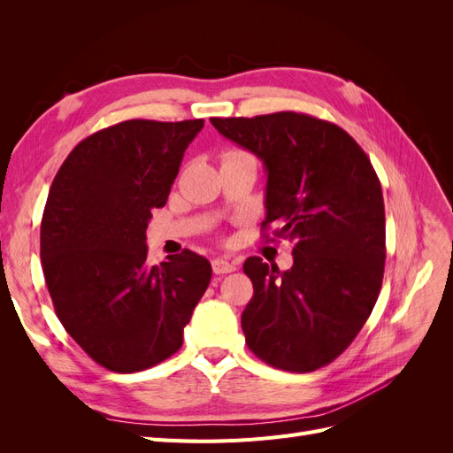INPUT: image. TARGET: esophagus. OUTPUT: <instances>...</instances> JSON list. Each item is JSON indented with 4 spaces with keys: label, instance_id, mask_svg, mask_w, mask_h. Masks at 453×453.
Instances as JSON below:
<instances>
[{
    "label": "esophagus",
    "instance_id": "1",
    "mask_svg": "<svg viewBox=\"0 0 453 453\" xmlns=\"http://www.w3.org/2000/svg\"><path fill=\"white\" fill-rule=\"evenodd\" d=\"M211 266H213V272L219 273V276H221V273H230V272L236 270V265L232 263V260H226V258H215Z\"/></svg>",
    "mask_w": 453,
    "mask_h": 453
}]
</instances>
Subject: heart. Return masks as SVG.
<instances>
[{
	"mask_svg": "<svg viewBox=\"0 0 453 453\" xmlns=\"http://www.w3.org/2000/svg\"><path fill=\"white\" fill-rule=\"evenodd\" d=\"M228 155H236V150H230V153Z\"/></svg>",
	"mask_w": 453,
	"mask_h": 453,
	"instance_id": "heart-1",
	"label": "heart"
}]
</instances>
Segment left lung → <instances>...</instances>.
Listing matches in <instances>:
<instances>
[{"instance_id":"1","label":"left lung","mask_w":453,"mask_h":453,"mask_svg":"<svg viewBox=\"0 0 453 453\" xmlns=\"http://www.w3.org/2000/svg\"><path fill=\"white\" fill-rule=\"evenodd\" d=\"M225 138L268 172L266 219L293 243L280 272L250 257L253 298L242 313L245 344L266 365L311 372L333 363L372 311L386 265L381 185L365 150L328 120L306 113L213 117Z\"/></svg>"}]
</instances>
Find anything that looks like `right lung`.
Wrapping results in <instances>:
<instances>
[{
    "mask_svg": "<svg viewBox=\"0 0 453 453\" xmlns=\"http://www.w3.org/2000/svg\"><path fill=\"white\" fill-rule=\"evenodd\" d=\"M203 119H132L75 145L49 190L41 266L60 323L113 372L150 368L181 348L183 328L211 280L193 251L149 265L150 210L168 200Z\"/></svg>",
    "mask_w": 453,
    "mask_h": 453,
    "instance_id": "add662e5",
    "label": "right lung"
}]
</instances>
